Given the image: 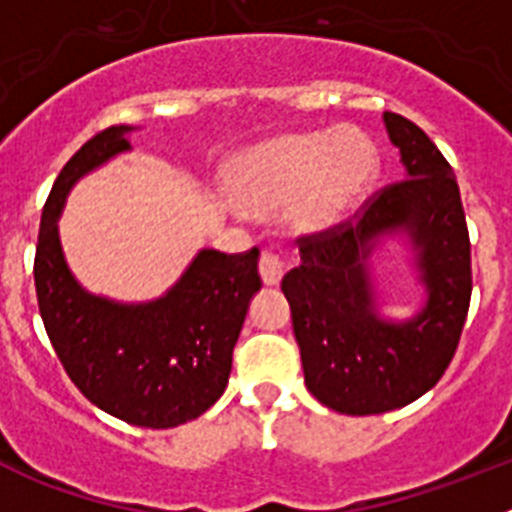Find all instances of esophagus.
Wrapping results in <instances>:
<instances>
[{"label": "esophagus", "instance_id": "34e87169", "mask_svg": "<svg viewBox=\"0 0 512 512\" xmlns=\"http://www.w3.org/2000/svg\"><path fill=\"white\" fill-rule=\"evenodd\" d=\"M259 271H261V279H264L266 284H279V279H282L284 274V261L282 256H279V251H274V248H264L259 259Z\"/></svg>", "mask_w": 512, "mask_h": 512}]
</instances>
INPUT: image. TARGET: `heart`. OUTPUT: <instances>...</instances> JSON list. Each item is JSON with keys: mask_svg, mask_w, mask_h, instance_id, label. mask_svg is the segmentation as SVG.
<instances>
[{"mask_svg": "<svg viewBox=\"0 0 512 512\" xmlns=\"http://www.w3.org/2000/svg\"><path fill=\"white\" fill-rule=\"evenodd\" d=\"M374 176L377 151L359 130L284 135L238 164L235 194L251 210H279L300 196L297 223L328 225L359 202Z\"/></svg>", "mask_w": 512, "mask_h": 512, "instance_id": "b5f03b06", "label": "heart"}]
</instances>
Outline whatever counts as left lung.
Returning a JSON list of instances; mask_svg holds the SVG:
<instances>
[{"label": "left lung", "instance_id": "1", "mask_svg": "<svg viewBox=\"0 0 512 512\" xmlns=\"http://www.w3.org/2000/svg\"><path fill=\"white\" fill-rule=\"evenodd\" d=\"M405 179L374 192L343 223L297 238L300 266L282 292L292 307L305 384L325 408L377 415L410 405L449 369L472 297V251L454 169L408 117L384 112ZM408 229L429 302L408 324L373 312L365 259L379 234Z\"/></svg>", "mask_w": 512, "mask_h": 512}]
</instances>
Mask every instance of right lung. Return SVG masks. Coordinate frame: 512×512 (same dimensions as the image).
I'll return each mask as SVG.
<instances>
[{"mask_svg": "<svg viewBox=\"0 0 512 512\" xmlns=\"http://www.w3.org/2000/svg\"><path fill=\"white\" fill-rule=\"evenodd\" d=\"M130 130H99L58 174L40 217L35 292L45 333L81 395L130 425L174 428L200 418L228 387L248 302L261 289L259 248H205L169 295L146 305L84 292L63 261L56 220L79 176L128 151Z\"/></svg>", "mask_w": 512, "mask_h": 512, "instance_id": "obj_1", "label": "right lung"}]
</instances>
